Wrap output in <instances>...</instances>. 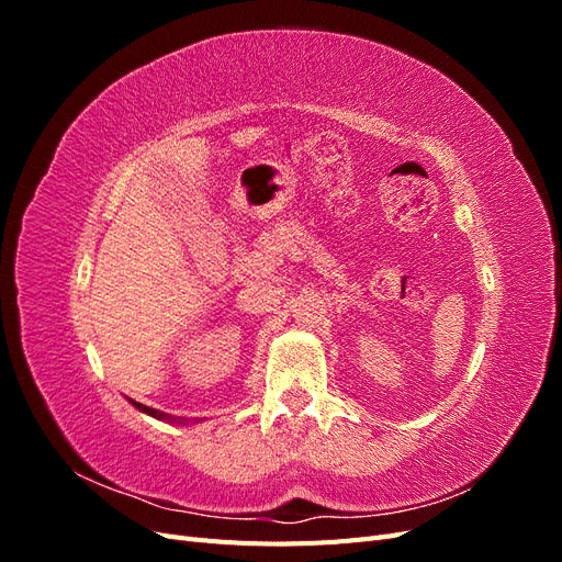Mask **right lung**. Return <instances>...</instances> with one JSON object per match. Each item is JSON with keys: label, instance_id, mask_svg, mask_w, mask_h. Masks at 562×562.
I'll return each mask as SVG.
<instances>
[{"label": "right lung", "instance_id": "obj_1", "mask_svg": "<svg viewBox=\"0 0 562 562\" xmlns=\"http://www.w3.org/2000/svg\"><path fill=\"white\" fill-rule=\"evenodd\" d=\"M128 403L133 405V407H138L140 413H145V415H149V417H155V419H159V422H171V424H187V419H182V417H173V415H166V413H159V411H155V407H147V405H143V403H138V401H133V398H128Z\"/></svg>", "mask_w": 562, "mask_h": 562}]
</instances>
